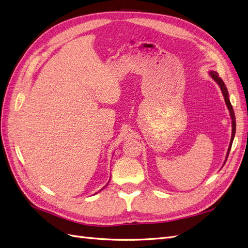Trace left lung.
<instances>
[{"label": "left lung", "instance_id": "8db88e82", "mask_svg": "<svg viewBox=\"0 0 248 248\" xmlns=\"http://www.w3.org/2000/svg\"><path fill=\"white\" fill-rule=\"evenodd\" d=\"M210 76H211V78L218 84V86L220 87V90L222 92V95L224 97V101H226V104L227 107L230 110V115H231V118H232V139H231V142H230V146H229V149H228V153H227V157H226V161H227V158L229 156V153H230V150H231V147H232V140H234V138H235V132H236V119H235V114H234V109H232V107L231 104V101L229 99V93H228V89L226 87V85H224L223 80L218 77V73H217L216 71H210L209 72ZM226 161H224V163H226Z\"/></svg>", "mask_w": 248, "mask_h": 248}]
</instances>
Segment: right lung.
<instances>
[{
    "instance_id": "right-lung-1",
    "label": "right lung",
    "mask_w": 248,
    "mask_h": 248,
    "mask_svg": "<svg viewBox=\"0 0 248 248\" xmlns=\"http://www.w3.org/2000/svg\"><path fill=\"white\" fill-rule=\"evenodd\" d=\"M102 189H103V188H102Z\"/></svg>"
}]
</instances>
